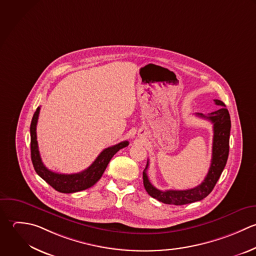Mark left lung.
Segmentation results:
<instances>
[{
  "label": "left lung",
  "mask_w": 256,
  "mask_h": 256,
  "mask_svg": "<svg viewBox=\"0 0 256 256\" xmlns=\"http://www.w3.org/2000/svg\"><path fill=\"white\" fill-rule=\"evenodd\" d=\"M216 106H220L216 112L208 114H204L198 112V118L208 120L214 124V142H212V158L210 170L204 178V180L198 186L186 190H160L154 188L148 180L146 174V170L148 168V160L146 170L142 172L144 186L148 194L166 204L184 206L196 202H200L206 198L216 186L222 172L228 162L230 152V116L226 108L224 102L220 100H214Z\"/></svg>",
  "instance_id": "obj_1"
}]
</instances>
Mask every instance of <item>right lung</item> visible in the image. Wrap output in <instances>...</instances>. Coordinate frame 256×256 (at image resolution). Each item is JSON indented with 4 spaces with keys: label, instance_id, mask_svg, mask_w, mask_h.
Returning <instances> with one entry per match:
<instances>
[{
    "label": "right lung",
    "instance_id": "obj_1",
    "mask_svg": "<svg viewBox=\"0 0 256 256\" xmlns=\"http://www.w3.org/2000/svg\"><path fill=\"white\" fill-rule=\"evenodd\" d=\"M40 114V106L34 112L30 122V158L36 172L56 192L62 194H72L84 190L92 186L102 178L112 158L122 148L128 146V142H122L118 144L104 150L96 160L84 170L78 174H64L48 170L40 158L36 142V122Z\"/></svg>",
    "mask_w": 256,
    "mask_h": 256
}]
</instances>
